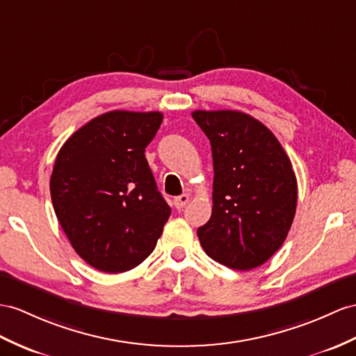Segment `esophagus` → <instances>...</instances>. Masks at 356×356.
<instances>
[{"mask_svg":"<svg viewBox=\"0 0 356 356\" xmlns=\"http://www.w3.org/2000/svg\"><path fill=\"white\" fill-rule=\"evenodd\" d=\"M188 195H181V196H177L175 199H173V205H175L178 210H181V208L186 207L187 202H188Z\"/></svg>","mask_w":356,"mask_h":356,"instance_id":"obj_1","label":"esophagus"}]
</instances>
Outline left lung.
Here are the masks:
<instances>
[{
    "label": "left lung",
    "mask_w": 356,
    "mask_h": 356,
    "mask_svg": "<svg viewBox=\"0 0 356 356\" xmlns=\"http://www.w3.org/2000/svg\"><path fill=\"white\" fill-rule=\"evenodd\" d=\"M213 152V211L197 237L208 257L250 270L278 250L291 228L298 181L266 125L241 111L192 113Z\"/></svg>",
    "instance_id": "8db88e82"
}]
</instances>
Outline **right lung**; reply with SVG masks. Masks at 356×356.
Masks as SVG:
<instances>
[{"label":"right lung","mask_w":356,"mask_h":356,"mask_svg":"<svg viewBox=\"0 0 356 356\" xmlns=\"http://www.w3.org/2000/svg\"><path fill=\"white\" fill-rule=\"evenodd\" d=\"M161 120L160 111L104 113L57 154L49 181L56 216L75 252L101 272L145 261L170 216L145 157Z\"/></svg>","instance_id":"1"}]
</instances>
